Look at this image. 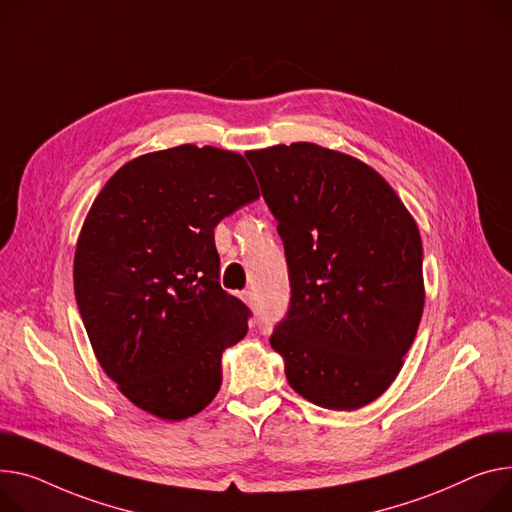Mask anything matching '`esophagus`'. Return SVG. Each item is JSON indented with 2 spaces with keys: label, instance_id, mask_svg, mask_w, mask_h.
<instances>
[{
  "label": "esophagus",
  "instance_id": "1",
  "mask_svg": "<svg viewBox=\"0 0 512 512\" xmlns=\"http://www.w3.org/2000/svg\"><path fill=\"white\" fill-rule=\"evenodd\" d=\"M241 298H243V302H247L249 306H255V296H253V292L245 290V292H241Z\"/></svg>",
  "mask_w": 512,
  "mask_h": 512
}]
</instances>
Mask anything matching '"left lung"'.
I'll list each match as a JSON object with an SVG mask.
<instances>
[{
	"label": "left lung",
	"mask_w": 512,
	"mask_h": 512,
	"mask_svg": "<svg viewBox=\"0 0 512 512\" xmlns=\"http://www.w3.org/2000/svg\"><path fill=\"white\" fill-rule=\"evenodd\" d=\"M284 243L290 304L269 344L290 387L350 412L383 395L424 311L420 230L364 162L298 142L247 154Z\"/></svg>",
	"instance_id": "1"
}]
</instances>
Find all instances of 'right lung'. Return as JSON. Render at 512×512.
<instances>
[{
  "mask_svg": "<svg viewBox=\"0 0 512 512\" xmlns=\"http://www.w3.org/2000/svg\"><path fill=\"white\" fill-rule=\"evenodd\" d=\"M257 197L241 154L185 144L127 162L94 199L76 302L102 370L140 410L177 422L216 397L251 311L220 286L214 228Z\"/></svg>",
  "mask_w": 512,
  "mask_h": 512,
  "instance_id": "right-lung-1",
  "label": "right lung"
}]
</instances>
